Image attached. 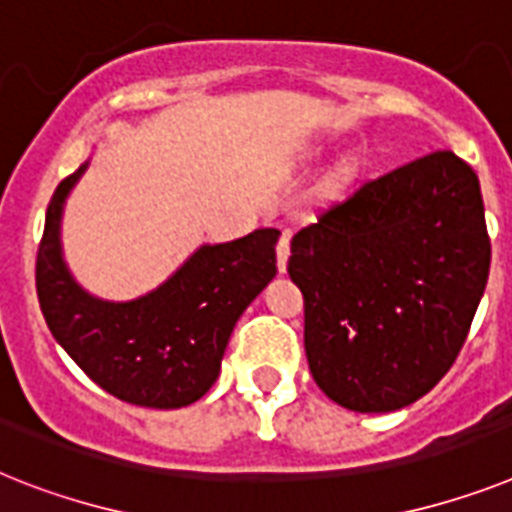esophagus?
I'll return each instance as SVG.
<instances>
[{
    "instance_id": "esophagus-1",
    "label": "esophagus",
    "mask_w": 512,
    "mask_h": 512,
    "mask_svg": "<svg viewBox=\"0 0 512 512\" xmlns=\"http://www.w3.org/2000/svg\"><path fill=\"white\" fill-rule=\"evenodd\" d=\"M287 259H290V232H282L280 243H277V269L285 272L287 269Z\"/></svg>"
}]
</instances>
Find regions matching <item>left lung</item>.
Segmentation results:
<instances>
[{"mask_svg": "<svg viewBox=\"0 0 512 512\" xmlns=\"http://www.w3.org/2000/svg\"><path fill=\"white\" fill-rule=\"evenodd\" d=\"M476 172L432 151L358 185L295 232L308 369L358 413L416 403L458 358L489 277Z\"/></svg>", "mask_w": 512, "mask_h": 512, "instance_id": "obj_1", "label": "left lung"}]
</instances>
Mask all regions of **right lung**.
Segmentation results:
<instances>
[{
	"label": "right lung",
	"instance_id": "obj_1",
	"mask_svg": "<svg viewBox=\"0 0 512 512\" xmlns=\"http://www.w3.org/2000/svg\"><path fill=\"white\" fill-rule=\"evenodd\" d=\"M88 162L54 190L36 259V290L54 340L88 377L125 403L183 408L217 382L240 314L277 274L280 230L201 246L162 285L104 301L75 282L62 256V211Z\"/></svg>",
	"mask_w": 512,
	"mask_h": 512
}]
</instances>
